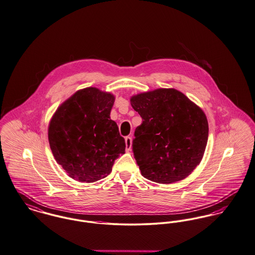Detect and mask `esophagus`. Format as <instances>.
Listing matches in <instances>:
<instances>
[{
	"mask_svg": "<svg viewBox=\"0 0 255 255\" xmlns=\"http://www.w3.org/2000/svg\"><path fill=\"white\" fill-rule=\"evenodd\" d=\"M125 143H126V150L130 151L131 147H132V137L131 136H126L125 137Z\"/></svg>",
	"mask_w": 255,
	"mask_h": 255,
	"instance_id": "1",
	"label": "esophagus"
}]
</instances>
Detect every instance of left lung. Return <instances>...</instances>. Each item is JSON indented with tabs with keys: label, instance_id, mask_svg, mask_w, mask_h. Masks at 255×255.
<instances>
[{
	"label": "left lung",
	"instance_id": "1",
	"mask_svg": "<svg viewBox=\"0 0 255 255\" xmlns=\"http://www.w3.org/2000/svg\"><path fill=\"white\" fill-rule=\"evenodd\" d=\"M130 102L142 119L132 144L141 175L160 184L188 177L206 148L209 127L204 112L175 89L141 92Z\"/></svg>",
	"mask_w": 255,
	"mask_h": 255
}]
</instances>
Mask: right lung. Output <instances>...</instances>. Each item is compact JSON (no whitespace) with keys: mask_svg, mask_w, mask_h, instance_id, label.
Segmentation results:
<instances>
[{"mask_svg":"<svg viewBox=\"0 0 255 255\" xmlns=\"http://www.w3.org/2000/svg\"><path fill=\"white\" fill-rule=\"evenodd\" d=\"M115 95L97 88L76 91L57 109L48 126L50 148L72 179L105 178L125 153V140L110 115Z\"/></svg>","mask_w":255,"mask_h":255,"instance_id":"add662e5","label":"right lung"}]
</instances>
